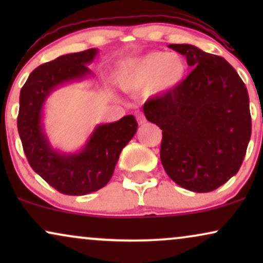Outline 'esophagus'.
I'll return each instance as SVG.
<instances>
[{
  "label": "esophagus",
  "instance_id": "34e87169",
  "mask_svg": "<svg viewBox=\"0 0 263 263\" xmlns=\"http://www.w3.org/2000/svg\"><path fill=\"white\" fill-rule=\"evenodd\" d=\"M136 120H137V122L140 123V125L146 122V117H144V115L142 114L141 111H137V112H136Z\"/></svg>",
  "mask_w": 263,
  "mask_h": 263
}]
</instances>
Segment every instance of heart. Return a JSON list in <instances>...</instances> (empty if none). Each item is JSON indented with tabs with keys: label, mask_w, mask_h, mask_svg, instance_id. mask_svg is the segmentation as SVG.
<instances>
[{
	"label": "heart",
	"mask_w": 263,
	"mask_h": 263,
	"mask_svg": "<svg viewBox=\"0 0 263 263\" xmlns=\"http://www.w3.org/2000/svg\"><path fill=\"white\" fill-rule=\"evenodd\" d=\"M186 64L177 53L151 52L132 59L120 75V85L126 91L168 92L182 84Z\"/></svg>",
	"instance_id": "b5f03b06"
}]
</instances>
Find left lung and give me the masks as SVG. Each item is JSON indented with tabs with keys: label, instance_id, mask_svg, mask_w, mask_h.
Here are the masks:
<instances>
[{
	"label": "left lung",
	"instance_id": "1",
	"mask_svg": "<svg viewBox=\"0 0 263 263\" xmlns=\"http://www.w3.org/2000/svg\"><path fill=\"white\" fill-rule=\"evenodd\" d=\"M168 47L193 70L179 86L144 102L149 122L162 129L165 173L195 193L218 189L237 173L251 137L247 89L224 58L190 44Z\"/></svg>",
	"mask_w": 263,
	"mask_h": 263
}]
</instances>
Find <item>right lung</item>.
Returning <instances> with one entry per match:
<instances>
[{
    "instance_id": "add662e5",
    "label": "right lung",
    "mask_w": 263,
    "mask_h": 263,
    "mask_svg": "<svg viewBox=\"0 0 263 263\" xmlns=\"http://www.w3.org/2000/svg\"><path fill=\"white\" fill-rule=\"evenodd\" d=\"M96 48L65 54L32 71L20 93L17 127L29 165L49 185L66 195H85L101 189L112 177L123 147L131 141L137 122L132 115L99 125L83 149L64 155L52 148L42 125L43 106L59 85L91 74Z\"/></svg>"
}]
</instances>
